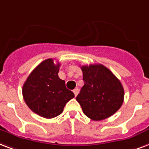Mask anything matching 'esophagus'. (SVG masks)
I'll return each instance as SVG.
<instances>
[{"mask_svg":"<svg viewBox=\"0 0 149 149\" xmlns=\"http://www.w3.org/2000/svg\"><path fill=\"white\" fill-rule=\"evenodd\" d=\"M78 92H79V89H78V88H74L73 90V93H74V95H75V96H77V95L78 94Z\"/></svg>","mask_w":149,"mask_h":149,"instance_id":"esophagus-1","label":"esophagus"}]
</instances>
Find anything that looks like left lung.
Returning a JSON list of instances; mask_svg holds the SVG:
<instances>
[{"label":"left lung","mask_w":149,"mask_h":149,"mask_svg":"<svg viewBox=\"0 0 149 149\" xmlns=\"http://www.w3.org/2000/svg\"><path fill=\"white\" fill-rule=\"evenodd\" d=\"M84 85L76 100L83 113L93 120L114 114L123 104L124 90L120 80L102 64L81 66Z\"/></svg>","instance_id":"left-lung-1"}]
</instances>
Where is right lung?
<instances>
[{"instance_id":"right-lung-1","label":"right lung","mask_w":149,"mask_h":149,"mask_svg":"<svg viewBox=\"0 0 149 149\" xmlns=\"http://www.w3.org/2000/svg\"><path fill=\"white\" fill-rule=\"evenodd\" d=\"M60 64L53 59L40 63L29 75L22 87L25 103L35 113L50 119L61 113L64 106L74 97L59 78Z\"/></svg>"}]
</instances>
